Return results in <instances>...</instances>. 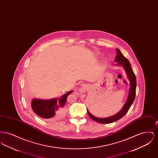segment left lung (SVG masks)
I'll return each instance as SVG.
<instances>
[{
	"label": "left lung",
	"mask_w": 158,
	"mask_h": 158,
	"mask_svg": "<svg viewBox=\"0 0 158 158\" xmlns=\"http://www.w3.org/2000/svg\"><path fill=\"white\" fill-rule=\"evenodd\" d=\"M116 51H117V55L115 56V62H116L117 63L115 64V65L121 66L125 70L127 75V77L130 82L129 92H128L127 101L124 106H123L122 109L118 113H117L116 114L114 115L113 116L106 117V118H98L93 115L87 109V111L89 115L90 116V118L93 120L95 121L98 123H102V124L111 123L121 118L124 115H125L126 113H127L129 108H130L131 105H132L135 99V89H136V78H135V75L133 71L132 68L131 67V64L129 61L123 55V54L121 53L119 49L116 48Z\"/></svg>",
	"instance_id": "8db88e82"
}]
</instances>
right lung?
<instances>
[{"label": "right lung", "instance_id": "1", "mask_svg": "<svg viewBox=\"0 0 158 158\" xmlns=\"http://www.w3.org/2000/svg\"><path fill=\"white\" fill-rule=\"evenodd\" d=\"M73 90L64 94L60 98L41 99L34 98L31 102L32 111L39 117L46 120H55L60 118L64 113V106L67 97Z\"/></svg>", "mask_w": 158, "mask_h": 158}]
</instances>
